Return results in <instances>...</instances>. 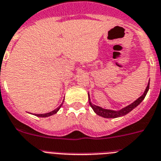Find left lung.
Returning a JSON list of instances; mask_svg holds the SVG:
<instances>
[{
  "label": "left lung",
  "mask_w": 161,
  "mask_h": 161,
  "mask_svg": "<svg viewBox=\"0 0 161 161\" xmlns=\"http://www.w3.org/2000/svg\"><path fill=\"white\" fill-rule=\"evenodd\" d=\"M148 90H149V82H148V85L147 86L146 90H145L144 93L139 98L137 99L135 102H133L132 104H130V105L126 106V107L123 108L122 109L119 110V111H114V110H109V109H104V108H102L99 107V106H96L95 104H92L91 102H89L91 107L92 108V109L94 110V112L96 113L97 115L100 116V117H105V118H116V117H122V116L126 115L127 114H129L130 112L132 111L135 108H136L137 106L140 104L141 102L143 100V99L146 96ZM89 96V95H88ZM89 98V97H88ZM89 100H90V98H89Z\"/></svg>",
  "instance_id": "1"
}]
</instances>
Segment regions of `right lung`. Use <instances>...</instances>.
Here are the masks:
<instances>
[{
	"mask_svg": "<svg viewBox=\"0 0 161 161\" xmlns=\"http://www.w3.org/2000/svg\"><path fill=\"white\" fill-rule=\"evenodd\" d=\"M62 104H63V103H62ZM61 104L59 106V107L57 108L56 109H54L53 111L50 112V113H47V114H36V116H37V117H49V116L53 115V114H57V112L60 109V108L61 107Z\"/></svg>",
	"mask_w": 161,
	"mask_h": 161,
	"instance_id": "right-lung-1",
	"label": "right lung"
}]
</instances>
